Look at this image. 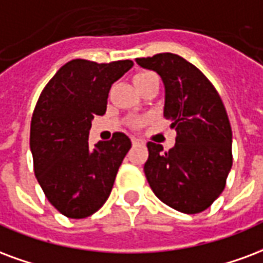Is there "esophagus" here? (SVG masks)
<instances>
[{
  "instance_id": "1",
  "label": "esophagus",
  "mask_w": 263,
  "mask_h": 263,
  "mask_svg": "<svg viewBox=\"0 0 263 263\" xmlns=\"http://www.w3.org/2000/svg\"><path fill=\"white\" fill-rule=\"evenodd\" d=\"M131 141L134 145H141V143H143V141H142V139H139V138H135V137H132Z\"/></svg>"
}]
</instances>
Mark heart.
Returning a JSON list of instances; mask_svg holds the SVG:
<instances>
[{"instance_id":"obj_1","label":"heart","mask_w":263,"mask_h":263,"mask_svg":"<svg viewBox=\"0 0 263 263\" xmlns=\"http://www.w3.org/2000/svg\"><path fill=\"white\" fill-rule=\"evenodd\" d=\"M151 75H153V73H151V72H141V73H138L137 77H135V82H139L142 79H146ZM137 124H139V122H137Z\"/></svg>"}]
</instances>
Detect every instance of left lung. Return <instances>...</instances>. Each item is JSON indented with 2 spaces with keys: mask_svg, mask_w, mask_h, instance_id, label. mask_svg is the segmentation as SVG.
Returning <instances> with one entry per match:
<instances>
[{
  "mask_svg": "<svg viewBox=\"0 0 263 263\" xmlns=\"http://www.w3.org/2000/svg\"><path fill=\"white\" fill-rule=\"evenodd\" d=\"M164 85L163 116L176 128L168 152L147 142L143 171L155 195L182 213L205 211L219 198L233 164V134L219 93L195 65L177 54L137 58Z\"/></svg>",
  "mask_w": 263,
  "mask_h": 263,
  "instance_id": "obj_1",
  "label": "left lung"
}]
</instances>
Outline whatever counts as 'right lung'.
<instances>
[{
    "label": "right lung",
    "instance_id": "1",
    "mask_svg": "<svg viewBox=\"0 0 263 263\" xmlns=\"http://www.w3.org/2000/svg\"><path fill=\"white\" fill-rule=\"evenodd\" d=\"M132 65L131 60H72L39 97L30 124L34 174L50 203L69 219L87 217L104 205L131 149L122 132L95 149L87 141L95 116L106 112L110 87Z\"/></svg>",
    "mask_w": 263,
    "mask_h": 263
}]
</instances>
